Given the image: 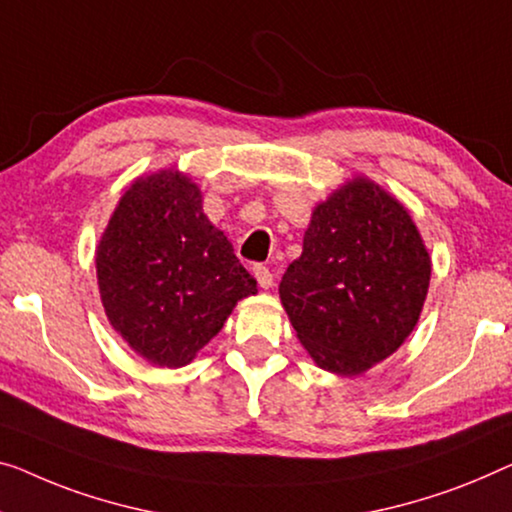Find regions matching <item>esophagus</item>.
I'll return each mask as SVG.
<instances>
[{
    "label": "esophagus",
    "mask_w": 512,
    "mask_h": 512,
    "mask_svg": "<svg viewBox=\"0 0 512 512\" xmlns=\"http://www.w3.org/2000/svg\"><path fill=\"white\" fill-rule=\"evenodd\" d=\"M253 273L259 282V287L262 289H269L273 285V273L269 271V266H262V264H255L253 266Z\"/></svg>",
    "instance_id": "34e87169"
}]
</instances>
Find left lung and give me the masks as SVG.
Returning <instances> with one entry per match:
<instances>
[{
  "instance_id": "obj_1",
  "label": "left lung",
  "mask_w": 512,
  "mask_h": 512,
  "mask_svg": "<svg viewBox=\"0 0 512 512\" xmlns=\"http://www.w3.org/2000/svg\"><path fill=\"white\" fill-rule=\"evenodd\" d=\"M432 262L402 204L356 177L317 204L280 301L319 368L356 377L391 356L421 317Z\"/></svg>"
}]
</instances>
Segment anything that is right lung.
Masks as SVG:
<instances>
[{"label": "right lung", "mask_w": 512, "mask_h": 512, "mask_svg": "<svg viewBox=\"0 0 512 512\" xmlns=\"http://www.w3.org/2000/svg\"><path fill=\"white\" fill-rule=\"evenodd\" d=\"M96 276L112 329L158 368L188 365L236 301L257 294L197 183L177 170L131 183L98 241Z\"/></svg>", "instance_id": "add662e5"}]
</instances>
